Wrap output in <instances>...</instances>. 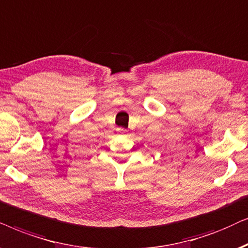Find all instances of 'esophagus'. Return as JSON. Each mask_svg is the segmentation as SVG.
Masks as SVG:
<instances>
[{
    "mask_svg": "<svg viewBox=\"0 0 248 248\" xmlns=\"http://www.w3.org/2000/svg\"><path fill=\"white\" fill-rule=\"evenodd\" d=\"M118 133H120V134H126L127 133V130L126 129H124V128H118Z\"/></svg>",
    "mask_w": 248,
    "mask_h": 248,
    "instance_id": "1",
    "label": "esophagus"
}]
</instances>
